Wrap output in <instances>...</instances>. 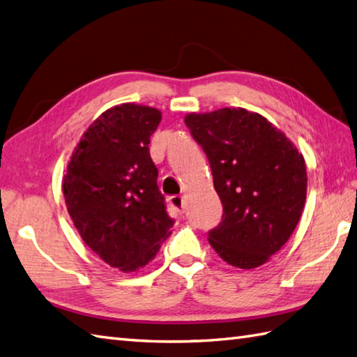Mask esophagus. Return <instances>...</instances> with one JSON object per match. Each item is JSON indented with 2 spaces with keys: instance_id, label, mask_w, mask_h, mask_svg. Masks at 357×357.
<instances>
[{
  "instance_id": "34e87169",
  "label": "esophagus",
  "mask_w": 357,
  "mask_h": 357,
  "mask_svg": "<svg viewBox=\"0 0 357 357\" xmlns=\"http://www.w3.org/2000/svg\"><path fill=\"white\" fill-rule=\"evenodd\" d=\"M170 204L173 208H176L179 213H184L185 211V201L182 196H173L170 197Z\"/></svg>"
}]
</instances>
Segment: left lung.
<instances>
[{
  "label": "left lung",
  "instance_id": "1",
  "mask_svg": "<svg viewBox=\"0 0 357 357\" xmlns=\"http://www.w3.org/2000/svg\"><path fill=\"white\" fill-rule=\"evenodd\" d=\"M185 124L210 161L223 206L210 245L231 266H261L300 222L307 193L303 155L272 123L243 107L188 114Z\"/></svg>",
  "mask_w": 357,
  "mask_h": 357
}]
</instances>
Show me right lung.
Instances as JSON below:
<instances>
[{
    "label": "right lung",
    "mask_w": 357,
    "mask_h": 357,
    "mask_svg": "<svg viewBox=\"0 0 357 357\" xmlns=\"http://www.w3.org/2000/svg\"><path fill=\"white\" fill-rule=\"evenodd\" d=\"M161 112L123 103L105 111L82 135L63 176L74 227L100 259L123 272L153 260L173 220L149 152Z\"/></svg>",
    "instance_id": "1"
}]
</instances>
